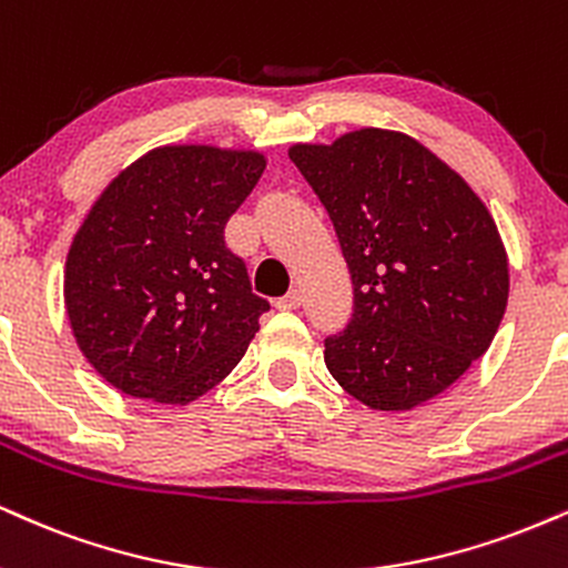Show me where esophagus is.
Listing matches in <instances>:
<instances>
[{
    "instance_id": "34e87169",
    "label": "esophagus",
    "mask_w": 568,
    "mask_h": 568,
    "mask_svg": "<svg viewBox=\"0 0 568 568\" xmlns=\"http://www.w3.org/2000/svg\"><path fill=\"white\" fill-rule=\"evenodd\" d=\"M298 306H302V291H291V293H285L283 298H277V310H283V312H293V310H298Z\"/></svg>"
}]
</instances>
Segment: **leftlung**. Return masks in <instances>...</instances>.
I'll use <instances>...</instances> for the list:
<instances>
[{
	"label": "left lung",
	"mask_w": 568,
	"mask_h": 568,
	"mask_svg": "<svg viewBox=\"0 0 568 568\" xmlns=\"http://www.w3.org/2000/svg\"><path fill=\"white\" fill-rule=\"evenodd\" d=\"M336 227L354 314L325 365L373 409H413L489 349L508 304L495 219L455 169L409 134L357 129L288 150Z\"/></svg>",
	"instance_id": "obj_1"
}]
</instances>
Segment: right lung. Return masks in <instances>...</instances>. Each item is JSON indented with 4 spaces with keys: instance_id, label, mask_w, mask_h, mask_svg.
Wrapping results in <instances>:
<instances>
[{
    "instance_id": "right-lung-1",
    "label": "right lung",
    "mask_w": 568,
    "mask_h": 568,
    "mask_svg": "<svg viewBox=\"0 0 568 568\" xmlns=\"http://www.w3.org/2000/svg\"><path fill=\"white\" fill-rule=\"evenodd\" d=\"M258 150L163 145L102 190L65 258L81 354L121 394L190 405L243 359L270 302L224 224L256 187Z\"/></svg>"
}]
</instances>
